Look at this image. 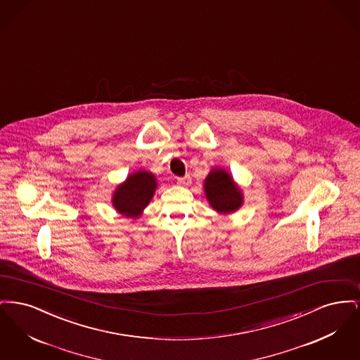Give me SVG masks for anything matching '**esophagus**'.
<instances>
[{
    "label": "esophagus",
    "mask_w": 360,
    "mask_h": 360,
    "mask_svg": "<svg viewBox=\"0 0 360 360\" xmlns=\"http://www.w3.org/2000/svg\"><path fill=\"white\" fill-rule=\"evenodd\" d=\"M176 184L178 185H181V186H188V184H190V175H185V176H181V178H178L176 179Z\"/></svg>",
    "instance_id": "34e87169"
}]
</instances>
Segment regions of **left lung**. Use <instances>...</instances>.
Wrapping results in <instances>:
<instances>
[{
	"mask_svg": "<svg viewBox=\"0 0 360 360\" xmlns=\"http://www.w3.org/2000/svg\"><path fill=\"white\" fill-rule=\"evenodd\" d=\"M206 200L219 213H233L243 205V193L224 169H212L204 182Z\"/></svg>",
	"mask_w": 360,
	"mask_h": 360,
	"instance_id": "obj_1",
	"label": "left lung"
}]
</instances>
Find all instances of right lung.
Instances as JSON below:
<instances>
[{
  "instance_id": "right-lung-1",
  "label": "right lung",
  "mask_w": 360,
  "mask_h": 360,
  "mask_svg": "<svg viewBox=\"0 0 360 360\" xmlns=\"http://www.w3.org/2000/svg\"><path fill=\"white\" fill-rule=\"evenodd\" d=\"M156 186V178L153 172L146 170L134 172L115 190L112 204L122 216L137 219L153 200Z\"/></svg>"
}]
</instances>
